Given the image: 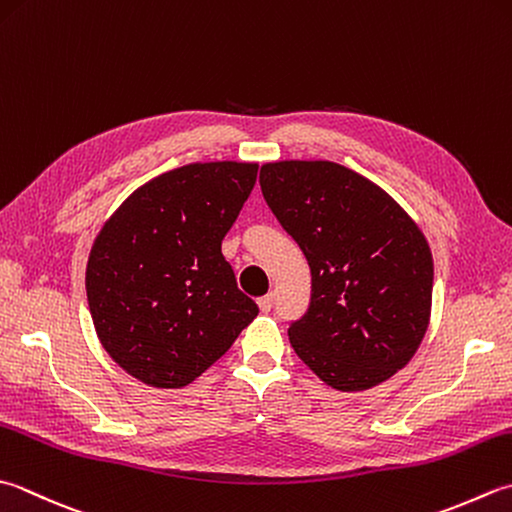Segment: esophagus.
<instances>
[{"label":"esophagus","mask_w":512,"mask_h":512,"mask_svg":"<svg viewBox=\"0 0 512 512\" xmlns=\"http://www.w3.org/2000/svg\"><path fill=\"white\" fill-rule=\"evenodd\" d=\"M257 304H259V310H262V313H270V308H273V304H275V295L268 293L264 297H259Z\"/></svg>","instance_id":"1"}]
</instances>
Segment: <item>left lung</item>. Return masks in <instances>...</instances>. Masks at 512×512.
Here are the masks:
<instances>
[{
    "mask_svg": "<svg viewBox=\"0 0 512 512\" xmlns=\"http://www.w3.org/2000/svg\"><path fill=\"white\" fill-rule=\"evenodd\" d=\"M259 186L310 266V304L290 322L297 357L337 390H366L422 344L433 257L422 230L382 188L333 162L262 166Z\"/></svg>",
    "mask_w": 512,
    "mask_h": 512,
    "instance_id": "1",
    "label": "left lung"
}]
</instances>
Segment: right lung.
I'll use <instances>...</instances> for the list:
<instances>
[{"label":"right lung","instance_id":"right-lung-1","mask_svg":"<svg viewBox=\"0 0 512 512\" xmlns=\"http://www.w3.org/2000/svg\"><path fill=\"white\" fill-rule=\"evenodd\" d=\"M257 164H188L150 179L90 250L86 295L97 337L128 375L182 388L213 366L259 308L222 255Z\"/></svg>","mask_w":512,"mask_h":512}]
</instances>
